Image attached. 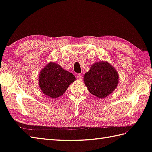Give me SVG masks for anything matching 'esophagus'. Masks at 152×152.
<instances>
[{"label": "esophagus", "mask_w": 152, "mask_h": 152, "mask_svg": "<svg viewBox=\"0 0 152 152\" xmlns=\"http://www.w3.org/2000/svg\"><path fill=\"white\" fill-rule=\"evenodd\" d=\"M76 76H77V79H78V80H82L83 75L81 74H77Z\"/></svg>", "instance_id": "34e87169"}]
</instances>
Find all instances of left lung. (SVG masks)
<instances>
[{
    "label": "left lung",
    "instance_id": "left-lung-1",
    "mask_svg": "<svg viewBox=\"0 0 152 152\" xmlns=\"http://www.w3.org/2000/svg\"><path fill=\"white\" fill-rule=\"evenodd\" d=\"M83 82L92 95L99 99H104L117 88L118 72L107 61H99L93 63L84 74Z\"/></svg>",
    "mask_w": 152,
    "mask_h": 152
}]
</instances>
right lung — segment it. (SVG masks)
<instances>
[{"instance_id":"add662e5","label":"right lung","mask_w":152,"mask_h":152,"mask_svg":"<svg viewBox=\"0 0 152 152\" xmlns=\"http://www.w3.org/2000/svg\"><path fill=\"white\" fill-rule=\"evenodd\" d=\"M76 78L59 64L50 62L41 70L38 76L39 87L44 95L52 99L62 96Z\"/></svg>"}]
</instances>
